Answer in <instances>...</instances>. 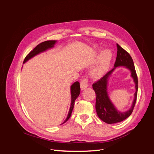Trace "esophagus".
I'll list each match as a JSON object with an SVG mask.
<instances>
[{
  "instance_id": "34e87169",
  "label": "esophagus",
  "mask_w": 154,
  "mask_h": 154,
  "mask_svg": "<svg viewBox=\"0 0 154 154\" xmlns=\"http://www.w3.org/2000/svg\"><path fill=\"white\" fill-rule=\"evenodd\" d=\"M88 86V81L87 80V78H83L82 80L80 82V87L81 89H85V88H87Z\"/></svg>"
}]
</instances>
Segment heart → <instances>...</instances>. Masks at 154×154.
<instances>
[{
  "mask_svg": "<svg viewBox=\"0 0 154 154\" xmlns=\"http://www.w3.org/2000/svg\"><path fill=\"white\" fill-rule=\"evenodd\" d=\"M112 58V53L110 51L105 50L102 52L100 57V69L101 71L105 70L109 66Z\"/></svg>",
  "mask_w": 154,
  "mask_h": 154,
  "instance_id": "1",
  "label": "heart"
}]
</instances>
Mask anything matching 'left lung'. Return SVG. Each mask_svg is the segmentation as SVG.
Here are the masks:
<instances>
[{"mask_svg": "<svg viewBox=\"0 0 154 154\" xmlns=\"http://www.w3.org/2000/svg\"><path fill=\"white\" fill-rule=\"evenodd\" d=\"M117 57L114 63V68L107 72L100 80L95 82L92 85V88L96 93V110L98 117L106 123L113 124L122 122L128 118L132 113L135 104H136L138 90V79L135 69L133 60L129 53L117 44ZM125 66L131 71V76L136 84L137 91L134 94V100L133 105L128 111L125 113H121L117 110L111 103L106 91L107 80L110 74L116 67Z\"/></svg>", "mask_w": 154, "mask_h": 154, "instance_id": "left-lung-1", "label": "left lung"}]
</instances>
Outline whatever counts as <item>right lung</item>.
I'll list each match as a JSON object with an SVG mask.
<instances>
[{"label": "right lung", "instance_id": "obj_1", "mask_svg": "<svg viewBox=\"0 0 154 154\" xmlns=\"http://www.w3.org/2000/svg\"><path fill=\"white\" fill-rule=\"evenodd\" d=\"M56 41L55 40H48V41H45L39 44L38 45H37L36 47L32 49L31 52L27 54L24 60V63H25L27 60L31 58L32 57H33L34 56L38 54V53L43 52V51L47 50L48 49H50L51 48H53L54 46V44H55ZM71 107H70V109L69 111V114L66 119L65 120V122L62 123H65L66 122H67L68 119L70 118L71 116V113L72 112L73 108H74V101L76 100L77 97H78L79 94L80 93V83L78 82H74L73 84L71 87Z\"/></svg>", "mask_w": 154, "mask_h": 154}]
</instances>
